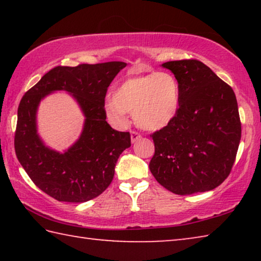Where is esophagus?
Masks as SVG:
<instances>
[{
    "mask_svg": "<svg viewBox=\"0 0 261 261\" xmlns=\"http://www.w3.org/2000/svg\"><path fill=\"white\" fill-rule=\"evenodd\" d=\"M140 138H141V136L138 134V132H136V131L131 132V143L132 144L137 143V141H138Z\"/></svg>",
    "mask_w": 261,
    "mask_h": 261,
    "instance_id": "1",
    "label": "esophagus"
}]
</instances>
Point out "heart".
<instances>
[{
  "label": "heart",
  "instance_id": "heart-1",
  "mask_svg": "<svg viewBox=\"0 0 261 261\" xmlns=\"http://www.w3.org/2000/svg\"><path fill=\"white\" fill-rule=\"evenodd\" d=\"M179 103L177 79L160 71L126 78L106 100L105 112L116 124H125L127 115L134 114L140 127L156 131L174 121Z\"/></svg>",
  "mask_w": 261,
  "mask_h": 261
}]
</instances>
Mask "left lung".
Segmentation results:
<instances>
[{
    "mask_svg": "<svg viewBox=\"0 0 261 261\" xmlns=\"http://www.w3.org/2000/svg\"><path fill=\"white\" fill-rule=\"evenodd\" d=\"M161 67L177 79L180 103L174 121L151 136L155 153L149 170L173 193L211 191L230 174L240 146L236 95L200 61H170Z\"/></svg>",
    "mask_w": 261,
    "mask_h": 261,
    "instance_id": "obj_1",
    "label": "left lung"
}]
</instances>
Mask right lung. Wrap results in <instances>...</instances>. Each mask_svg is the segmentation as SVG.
Returning <instances> with one entry per match:
<instances>
[{
  "label": "right lung",
  "instance_id": "1",
  "mask_svg": "<svg viewBox=\"0 0 261 261\" xmlns=\"http://www.w3.org/2000/svg\"><path fill=\"white\" fill-rule=\"evenodd\" d=\"M124 62L56 67L26 92L18 107L15 151L37 187L59 201L85 202L112 183L117 159L131 146L129 132L114 130L106 121L105 98ZM64 90L86 117L82 134L68 150L48 148L37 134L36 113L41 100Z\"/></svg>",
  "mask_w": 261,
  "mask_h": 261
}]
</instances>
